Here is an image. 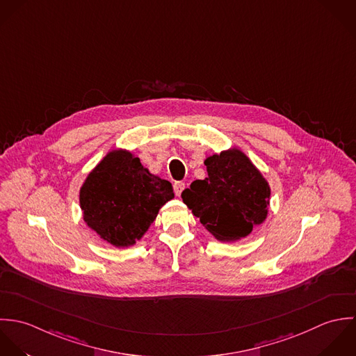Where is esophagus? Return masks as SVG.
<instances>
[{
	"instance_id": "obj_1",
	"label": "esophagus",
	"mask_w": 356,
	"mask_h": 356,
	"mask_svg": "<svg viewBox=\"0 0 356 356\" xmlns=\"http://www.w3.org/2000/svg\"><path fill=\"white\" fill-rule=\"evenodd\" d=\"M184 187H186V184H184L183 181H176V183L173 184V190H175V194H176L177 197H180V194L183 193Z\"/></svg>"
}]
</instances>
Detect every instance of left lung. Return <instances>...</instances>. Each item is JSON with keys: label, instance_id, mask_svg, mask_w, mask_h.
Wrapping results in <instances>:
<instances>
[{"label": "left lung", "instance_id": "left-lung-1", "mask_svg": "<svg viewBox=\"0 0 356 356\" xmlns=\"http://www.w3.org/2000/svg\"><path fill=\"white\" fill-rule=\"evenodd\" d=\"M208 177L181 193L183 202L220 242L248 236L266 221L271 187L250 158L238 147L207 156Z\"/></svg>", "mask_w": 356, "mask_h": 356}]
</instances>
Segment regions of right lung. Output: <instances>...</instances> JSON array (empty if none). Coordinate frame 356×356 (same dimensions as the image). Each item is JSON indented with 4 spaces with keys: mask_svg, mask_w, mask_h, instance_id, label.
I'll return each mask as SVG.
<instances>
[{
    "mask_svg": "<svg viewBox=\"0 0 356 356\" xmlns=\"http://www.w3.org/2000/svg\"><path fill=\"white\" fill-rule=\"evenodd\" d=\"M173 198L172 184L152 175L125 148L108 151L79 188L85 224L115 248L140 241L159 209Z\"/></svg>",
    "mask_w": 356,
    "mask_h": 356,
    "instance_id": "1",
    "label": "right lung"
}]
</instances>
